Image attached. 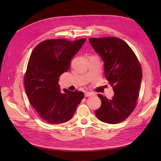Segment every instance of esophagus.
I'll use <instances>...</instances> for the list:
<instances>
[{
	"mask_svg": "<svg viewBox=\"0 0 161 161\" xmlns=\"http://www.w3.org/2000/svg\"><path fill=\"white\" fill-rule=\"evenodd\" d=\"M95 94L93 93V92H89V91H86L85 92V97H91L92 95H94Z\"/></svg>",
	"mask_w": 161,
	"mask_h": 161,
	"instance_id": "obj_1",
	"label": "esophagus"
}]
</instances>
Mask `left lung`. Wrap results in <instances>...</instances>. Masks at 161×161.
Returning <instances> with one entry per match:
<instances>
[{
  "label": "left lung",
  "instance_id": "8db88e82",
  "mask_svg": "<svg viewBox=\"0 0 161 161\" xmlns=\"http://www.w3.org/2000/svg\"><path fill=\"white\" fill-rule=\"evenodd\" d=\"M92 48L104 62L106 79L113 87L114 96L107 99L100 94V108L97 118L110 124L121 122L134 110L142 79V71L137 57L124 40L115 37L89 39Z\"/></svg>",
  "mask_w": 161,
  "mask_h": 161
}]
</instances>
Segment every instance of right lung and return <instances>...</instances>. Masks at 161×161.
Returning a JSON list of instances; mask_svg holds the SVG:
<instances>
[{"label":"right lung","instance_id":"obj_1","mask_svg":"<svg viewBox=\"0 0 161 161\" xmlns=\"http://www.w3.org/2000/svg\"><path fill=\"white\" fill-rule=\"evenodd\" d=\"M86 38L71 42L66 39L43 41L34 48L24 76L26 94L37 115L48 123L57 124L70 120L84 92L64 89L59 76L70 69L71 59Z\"/></svg>","mask_w":161,"mask_h":161}]
</instances>
